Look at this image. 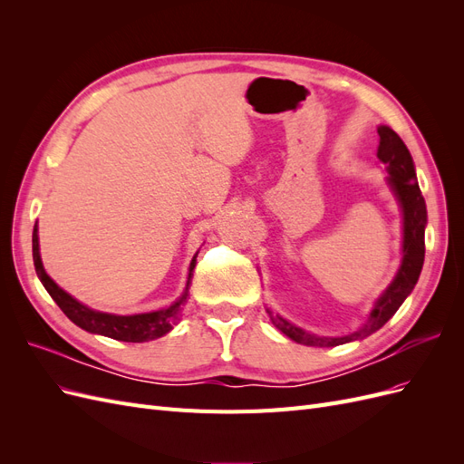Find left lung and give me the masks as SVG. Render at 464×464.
<instances>
[{
    "instance_id": "8db88e82",
    "label": "left lung",
    "mask_w": 464,
    "mask_h": 464,
    "mask_svg": "<svg viewBox=\"0 0 464 464\" xmlns=\"http://www.w3.org/2000/svg\"><path fill=\"white\" fill-rule=\"evenodd\" d=\"M379 147H377V159L383 162L387 168V181L397 195V199L402 208V263L399 266V273L392 278V283L387 286V290L379 296L373 304V310L363 325L343 336H319L314 333H307L296 325H292L286 319L280 315H271L273 325L285 333L288 339L294 343H300L305 346H339L350 341L366 339L377 329H382L385 323L397 314L401 304L406 300V296L412 292V288L418 283L420 271L424 265V230L428 222L426 213V201L422 198V191L418 188L414 162L409 149L402 143V139L392 131L387 125H379Z\"/></svg>"
}]
</instances>
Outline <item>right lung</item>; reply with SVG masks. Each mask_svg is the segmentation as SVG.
<instances>
[{
  "label": "right lung",
  "instance_id": "obj_1",
  "mask_svg": "<svg viewBox=\"0 0 464 464\" xmlns=\"http://www.w3.org/2000/svg\"><path fill=\"white\" fill-rule=\"evenodd\" d=\"M198 257V256H195ZM195 257L189 265V276L186 283V290L181 294L179 300H176L172 305L164 307L159 312H149V314H135V315H116V314H104L96 312L87 307L85 304L77 302L73 296H69L65 290H62L53 280L46 275L44 265L40 259V247H38V227L34 224L33 230V259H34V269L40 278V283L44 285L52 300L60 305V310L72 319L77 327L85 329L89 333L104 334L110 339L123 341V343H147L154 341L159 336H164L174 329L176 323L181 317V307L188 302L189 296V280L191 273L195 269Z\"/></svg>",
  "mask_w": 464,
  "mask_h": 464
}]
</instances>
